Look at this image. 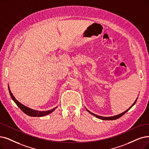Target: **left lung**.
<instances>
[{
    "instance_id": "left-lung-1",
    "label": "left lung",
    "mask_w": 149,
    "mask_h": 149,
    "mask_svg": "<svg viewBox=\"0 0 149 149\" xmlns=\"http://www.w3.org/2000/svg\"><path fill=\"white\" fill-rule=\"evenodd\" d=\"M138 99V98H137ZM136 101H137V100H136V101L135 102H134V103L132 104V106L130 107V108H129V109H128L127 111H125V112H122V114H118V115H117V116H112V117H102V116H98V115H96V114H93L92 112H91V111H89L88 109H86V110L89 112V113H91V114H92V115H93L94 116H95L96 117H97V118H100V119H102V120H116V119H117V118H118L119 117H122L123 115H124L125 114V113L127 112H128L131 108H132V106H133V105H134V104L136 103Z\"/></svg>"
}]
</instances>
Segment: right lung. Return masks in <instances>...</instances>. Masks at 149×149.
<instances>
[{
  "instance_id": "1",
  "label": "right lung",
  "mask_w": 149,
  "mask_h": 149,
  "mask_svg": "<svg viewBox=\"0 0 149 149\" xmlns=\"http://www.w3.org/2000/svg\"><path fill=\"white\" fill-rule=\"evenodd\" d=\"M8 90H9V93L10 94V96H11V98L13 99V100L14 101L15 103L16 104V105L19 107V108L21 109V111L22 112H24L26 114H27L29 116H31V117H43V116H46L47 114H50V113H51L52 111H54L55 110V109L57 108V107H56V108H54L53 109H51V110H49V111H38L32 109L31 108H28V107H26L24 105H23L22 104L19 103L17 100H16V98L13 95L12 93L11 92L9 87H8Z\"/></svg>"
}]
</instances>
